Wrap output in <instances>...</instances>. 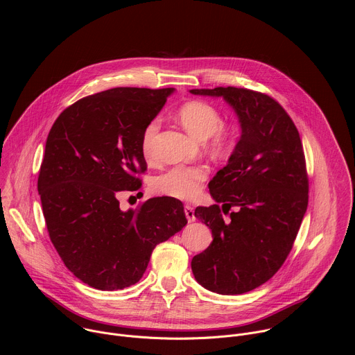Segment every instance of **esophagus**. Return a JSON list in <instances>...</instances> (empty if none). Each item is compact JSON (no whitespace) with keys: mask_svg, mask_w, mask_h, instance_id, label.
I'll return each instance as SVG.
<instances>
[{"mask_svg":"<svg viewBox=\"0 0 355 355\" xmlns=\"http://www.w3.org/2000/svg\"><path fill=\"white\" fill-rule=\"evenodd\" d=\"M184 212H185V216H187L188 222H195V219H196V218H195V211H193V208H192V207L185 205Z\"/></svg>","mask_w":355,"mask_h":355,"instance_id":"esophagus-1","label":"esophagus"}]
</instances>
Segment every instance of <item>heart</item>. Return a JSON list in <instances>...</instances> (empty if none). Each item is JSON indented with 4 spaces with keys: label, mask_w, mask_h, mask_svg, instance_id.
Instances as JSON below:
<instances>
[{
    "label": "heart",
    "mask_w": 355,
    "mask_h": 355,
    "mask_svg": "<svg viewBox=\"0 0 355 355\" xmlns=\"http://www.w3.org/2000/svg\"><path fill=\"white\" fill-rule=\"evenodd\" d=\"M177 115L192 135L207 139L216 155L227 156L233 153L239 141V128L236 123L222 122V114L215 105L202 99H191L178 108ZM159 129L160 121L153 118L141 130L140 148L147 160L155 157V140ZM208 175L207 166H175L155 178L153 189L160 195L192 200L200 193L202 184Z\"/></svg>",
    "instance_id": "b5f03b06"
}]
</instances>
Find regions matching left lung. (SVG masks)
I'll use <instances>...</instances> for the list:
<instances>
[{"label": "left lung", "instance_id": "1", "mask_svg": "<svg viewBox=\"0 0 355 355\" xmlns=\"http://www.w3.org/2000/svg\"><path fill=\"white\" fill-rule=\"evenodd\" d=\"M223 96L241 123V137L209 182L218 204L195 216L214 241L191 261L195 279L222 295H239L267 282L285 263L308 208L309 178L299 132L278 101L241 87L191 89ZM224 213L234 207L229 221Z\"/></svg>", "mask_w": 355, "mask_h": 355}]
</instances>
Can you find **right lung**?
Segmentation results:
<instances>
[{
    "instance_id": "1",
    "label": "right lung",
    "mask_w": 355,
    "mask_h": 355,
    "mask_svg": "<svg viewBox=\"0 0 355 355\" xmlns=\"http://www.w3.org/2000/svg\"><path fill=\"white\" fill-rule=\"evenodd\" d=\"M173 91L118 87L84 96L47 135L37 191L49 237L64 266L95 289L136 284L155 247L188 222L175 198H151L128 212L116 198L141 188V130Z\"/></svg>"
}]
</instances>
